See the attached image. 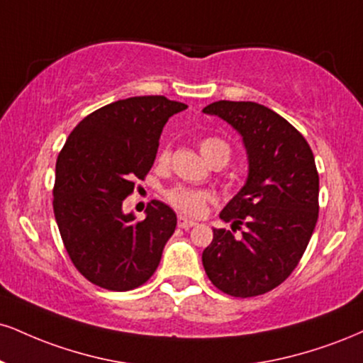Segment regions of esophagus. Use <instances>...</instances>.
<instances>
[{
  "label": "esophagus",
  "instance_id": "1",
  "mask_svg": "<svg viewBox=\"0 0 363 363\" xmlns=\"http://www.w3.org/2000/svg\"><path fill=\"white\" fill-rule=\"evenodd\" d=\"M194 225H196V221L194 220H189V218H186V216H182V215L177 218V226H179V228L187 230V228H193Z\"/></svg>",
  "mask_w": 363,
  "mask_h": 363
}]
</instances>
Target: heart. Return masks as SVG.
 Masks as SVG:
<instances>
[{
    "label": "heart",
    "instance_id": "obj_1",
    "mask_svg": "<svg viewBox=\"0 0 363 363\" xmlns=\"http://www.w3.org/2000/svg\"><path fill=\"white\" fill-rule=\"evenodd\" d=\"M201 154L211 165H223L230 160V147L225 140L216 137H208L201 140L199 143ZM170 160V147L165 145L159 154V162L167 164ZM165 199L172 204L174 208L179 209L186 215H199L204 211L206 204L213 199V194L209 191L194 189V187L176 186L165 193Z\"/></svg>",
    "mask_w": 363,
    "mask_h": 363
}]
</instances>
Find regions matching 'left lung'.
I'll list each match as a JSON object with an SVG mask.
<instances>
[{"label":"left lung","mask_w":363,"mask_h":363,"mask_svg":"<svg viewBox=\"0 0 363 363\" xmlns=\"http://www.w3.org/2000/svg\"><path fill=\"white\" fill-rule=\"evenodd\" d=\"M203 113L220 116L242 135L248 157L245 186L220 213L203 265L213 286L235 298L265 294L298 267L318 221L320 177L306 138L267 106L216 101Z\"/></svg>","instance_id":"1"}]
</instances>
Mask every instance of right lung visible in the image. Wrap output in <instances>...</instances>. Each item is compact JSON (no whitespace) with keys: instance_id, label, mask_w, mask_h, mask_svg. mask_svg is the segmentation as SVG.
Instances as JSON below:
<instances>
[{"instance_id":"add662e5","label":"right lung","mask_w":363,"mask_h":363,"mask_svg":"<svg viewBox=\"0 0 363 363\" xmlns=\"http://www.w3.org/2000/svg\"><path fill=\"white\" fill-rule=\"evenodd\" d=\"M184 103L165 96L120 99L87 115L57 157L54 215L74 267L108 291H132L154 276L177 225L152 201L145 220L125 215L135 179L154 165L164 125Z\"/></svg>"}]
</instances>
